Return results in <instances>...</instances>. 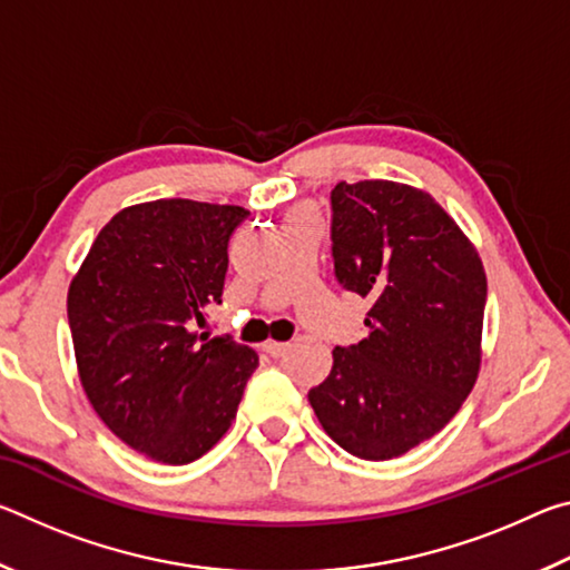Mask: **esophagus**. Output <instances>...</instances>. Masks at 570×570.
<instances>
[{"label": "esophagus", "mask_w": 570, "mask_h": 570, "mask_svg": "<svg viewBox=\"0 0 570 570\" xmlns=\"http://www.w3.org/2000/svg\"><path fill=\"white\" fill-rule=\"evenodd\" d=\"M288 346H292L288 342H266L264 352L272 354V356H284L288 352Z\"/></svg>", "instance_id": "34e87169"}]
</instances>
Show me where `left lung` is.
<instances>
[{
    "mask_svg": "<svg viewBox=\"0 0 570 570\" xmlns=\"http://www.w3.org/2000/svg\"><path fill=\"white\" fill-rule=\"evenodd\" d=\"M334 274L370 298V336L334 346L308 390L336 445L392 460L445 428L475 387L488 278L478 248L430 193L394 180L336 183Z\"/></svg>",
    "mask_w": 570,
    "mask_h": 570,
    "instance_id": "8db88e82",
    "label": "left lung"
}]
</instances>
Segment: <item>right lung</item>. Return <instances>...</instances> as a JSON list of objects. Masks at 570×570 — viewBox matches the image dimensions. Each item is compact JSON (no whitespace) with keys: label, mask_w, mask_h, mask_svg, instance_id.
Instances as JSON below:
<instances>
[{"label":"right lung","mask_w":570,"mask_h":570,"mask_svg":"<svg viewBox=\"0 0 570 570\" xmlns=\"http://www.w3.org/2000/svg\"><path fill=\"white\" fill-rule=\"evenodd\" d=\"M240 206L160 198L102 226L67 292L77 372L115 438L188 465L236 420L258 366L246 344L190 332L220 302Z\"/></svg>","instance_id":"1"}]
</instances>
